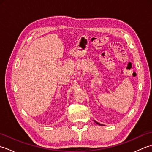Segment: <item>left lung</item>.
Masks as SVG:
<instances>
[{
    "instance_id": "8db88e82",
    "label": "left lung",
    "mask_w": 152,
    "mask_h": 152,
    "mask_svg": "<svg viewBox=\"0 0 152 152\" xmlns=\"http://www.w3.org/2000/svg\"><path fill=\"white\" fill-rule=\"evenodd\" d=\"M95 122L96 123V124H98V125H102V124H99V123L96 122V121H95Z\"/></svg>"
}]
</instances>
